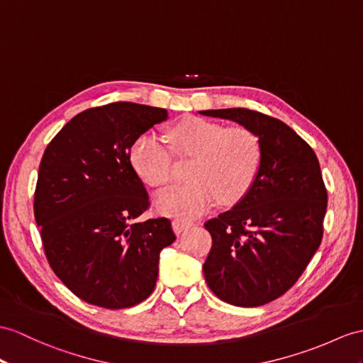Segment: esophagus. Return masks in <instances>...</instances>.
<instances>
[{
    "label": "esophagus",
    "instance_id": "34e87169",
    "mask_svg": "<svg viewBox=\"0 0 363 363\" xmlns=\"http://www.w3.org/2000/svg\"><path fill=\"white\" fill-rule=\"evenodd\" d=\"M194 225V222H191V220H183V218H175L172 222V226H174V231L177 234H180L183 231H186L188 228H191Z\"/></svg>",
    "mask_w": 363,
    "mask_h": 363
}]
</instances>
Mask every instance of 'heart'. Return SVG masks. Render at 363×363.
<instances>
[{
	"label": "heart",
	"instance_id": "b5f03b06",
	"mask_svg": "<svg viewBox=\"0 0 363 363\" xmlns=\"http://www.w3.org/2000/svg\"><path fill=\"white\" fill-rule=\"evenodd\" d=\"M172 152L194 158L192 182L177 184L155 200L166 216L191 218L208 211L217 200L235 203L250 191L262 164L260 138L248 128H228L216 121L192 117L167 132ZM130 163L145 183L162 188L171 182L172 157L154 134L140 135L130 147Z\"/></svg>",
	"mask_w": 363,
	"mask_h": 363
}]
</instances>
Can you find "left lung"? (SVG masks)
<instances>
[{
  "instance_id": "left-lung-1",
  "label": "left lung",
  "mask_w": 363,
  "mask_h": 363,
  "mask_svg": "<svg viewBox=\"0 0 363 363\" xmlns=\"http://www.w3.org/2000/svg\"><path fill=\"white\" fill-rule=\"evenodd\" d=\"M200 113L237 121L260 138L262 164L250 191L205 223L212 246L203 274L223 302L262 306L284 296L319 250L328 200L320 164L302 137L269 115L245 108Z\"/></svg>"
}]
</instances>
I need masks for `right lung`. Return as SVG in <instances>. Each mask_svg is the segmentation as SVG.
Wrapping results in <instances>:
<instances>
[{"label":"right lung","instance_id":"right-lung-1","mask_svg":"<svg viewBox=\"0 0 363 363\" xmlns=\"http://www.w3.org/2000/svg\"><path fill=\"white\" fill-rule=\"evenodd\" d=\"M167 111L118 101L66 123L43 154L33 214L50 268L84 302L130 308L152 294L169 218L135 222L149 197L130 163L134 141Z\"/></svg>","mask_w":363,"mask_h":363}]
</instances>
